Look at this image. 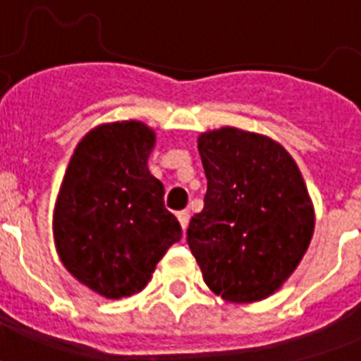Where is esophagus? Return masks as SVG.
Wrapping results in <instances>:
<instances>
[{
  "instance_id": "obj_1",
  "label": "esophagus",
  "mask_w": 361,
  "mask_h": 361,
  "mask_svg": "<svg viewBox=\"0 0 361 361\" xmlns=\"http://www.w3.org/2000/svg\"><path fill=\"white\" fill-rule=\"evenodd\" d=\"M189 219H191V212L189 209H183V212H178V221L183 231H187V225H189Z\"/></svg>"
}]
</instances>
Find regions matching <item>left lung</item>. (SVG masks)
Segmentation results:
<instances>
[{
    "mask_svg": "<svg viewBox=\"0 0 361 361\" xmlns=\"http://www.w3.org/2000/svg\"><path fill=\"white\" fill-rule=\"evenodd\" d=\"M208 178L187 243L209 290L251 303L274 294L302 262L313 202L296 161L268 136L221 127L198 136Z\"/></svg>",
    "mask_w": 361,
    "mask_h": 361,
    "instance_id": "8db88e82",
    "label": "left lung"
}]
</instances>
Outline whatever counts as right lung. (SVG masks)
<instances>
[{"mask_svg": "<svg viewBox=\"0 0 361 361\" xmlns=\"http://www.w3.org/2000/svg\"><path fill=\"white\" fill-rule=\"evenodd\" d=\"M155 133L142 121L103 123L76 146L54 208V241L73 277L109 300L140 292L181 240L164 187L147 169Z\"/></svg>", "mask_w": 361, "mask_h": 361, "instance_id": "right-lung-1", "label": "right lung"}]
</instances>
